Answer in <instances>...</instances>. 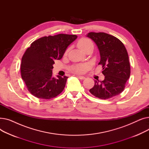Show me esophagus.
<instances>
[{
  "instance_id": "esophagus-1",
  "label": "esophagus",
  "mask_w": 149,
  "mask_h": 149,
  "mask_svg": "<svg viewBox=\"0 0 149 149\" xmlns=\"http://www.w3.org/2000/svg\"><path fill=\"white\" fill-rule=\"evenodd\" d=\"M77 77L78 78H79L80 79H81V80H84L85 79V77L84 76H81V75H77Z\"/></svg>"
}]
</instances>
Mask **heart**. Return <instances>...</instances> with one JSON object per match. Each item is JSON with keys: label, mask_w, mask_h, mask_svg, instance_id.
I'll list each match as a JSON object with an SVG mask.
<instances>
[{"label": "heart", "mask_w": 149, "mask_h": 149, "mask_svg": "<svg viewBox=\"0 0 149 149\" xmlns=\"http://www.w3.org/2000/svg\"><path fill=\"white\" fill-rule=\"evenodd\" d=\"M92 45V42L89 40V39L87 38H82L77 43V46L79 47V49H80L81 51H83L85 48H86L89 45ZM68 50L66 51V53ZM89 67V65L88 63H84V64H77L72 66L70 68V71H72L74 73L77 74H81L84 73V72L86 71L88 69Z\"/></svg>", "instance_id": "1"}]
</instances>
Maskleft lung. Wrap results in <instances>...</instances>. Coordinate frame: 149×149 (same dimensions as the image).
<instances>
[{"label": "left lung", "mask_w": 149, "mask_h": 149, "mask_svg": "<svg viewBox=\"0 0 149 149\" xmlns=\"http://www.w3.org/2000/svg\"><path fill=\"white\" fill-rule=\"evenodd\" d=\"M87 36L93 40L100 51L103 81L95 80L89 90L91 94L100 99H109L119 95L124 89L130 74V66L124 44L112 35L105 33H89Z\"/></svg>", "instance_id": "obj_1"}]
</instances>
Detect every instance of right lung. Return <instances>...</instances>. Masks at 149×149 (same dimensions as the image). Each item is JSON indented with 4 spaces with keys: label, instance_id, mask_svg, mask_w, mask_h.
I'll list each match as a JSON object with an SVG mask.
<instances>
[{
    "label": "right lung",
    "instance_id": "right-lung-1",
    "mask_svg": "<svg viewBox=\"0 0 149 149\" xmlns=\"http://www.w3.org/2000/svg\"><path fill=\"white\" fill-rule=\"evenodd\" d=\"M76 35L60 34L34 41L22 58L21 76L29 92L41 99H51L63 91L68 77L52 76L55 60H60Z\"/></svg>",
    "mask_w": 149,
    "mask_h": 149
}]
</instances>
